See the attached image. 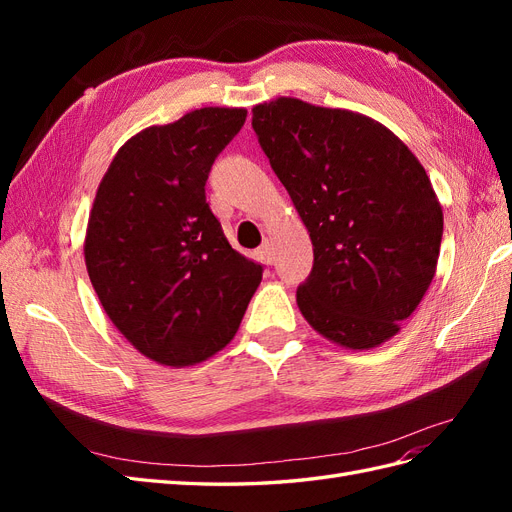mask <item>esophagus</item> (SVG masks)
Listing matches in <instances>:
<instances>
[{
    "instance_id": "1",
    "label": "esophagus",
    "mask_w": 512,
    "mask_h": 512,
    "mask_svg": "<svg viewBox=\"0 0 512 512\" xmlns=\"http://www.w3.org/2000/svg\"><path fill=\"white\" fill-rule=\"evenodd\" d=\"M258 256L262 262H267V265H271L273 258H275V252H273V243L267 239L265 243H262V247L258 250Z\"/></svg>"
}]
</instances>
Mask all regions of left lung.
I'll return each instance as SVG.
<instances>
[{
    "label": "left lung",
    "instance_id": "8db88e82",
    "mask_svg": "<svg viewBox=\"0 0 512 512\" xmlns=\"http://www.w3.org/2000/svg\"><path fill=\"white\" fill-rule=\"evenodd\" d=\"M252 126L314 245L297 305L348 350L389 342L436 275L444 215L423 164L367 115L275 98Z\"/></svg>",
    "mask_w": 512,
    "mask_h": 512
}]
</instances>
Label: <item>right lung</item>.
Masks as SVG:
<instances>
[{"label":"right lung","mask_w":512,"mask_h":512,"mask_svg":"<svg viewBox=\"0 0 512 512\" xmlns=\"http://www.w3.org/2000/svg\"><path fill=\"white\" fill-rule=\"evenodd\" d=\"M245 108L205 106L119 147L85 232V265L106 316L147 359L190 367L237 335L262 267L230 247L205 198Z\"/></svg>","instance_id":"right-lung-1"}]
</instances>
